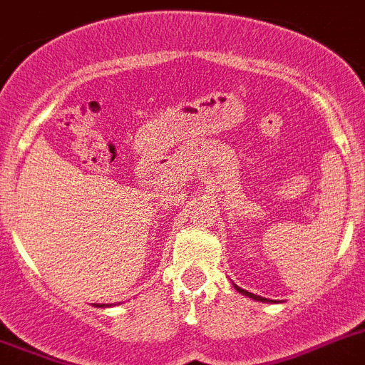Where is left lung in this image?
<instances>
[{"label": "left lung", "instance_id": "8db88e82", "mask_svg": "<svg viewBox=\"0 0 365 365\" xmlns=\"http://www.w3.org/2000/svg\"><path fill=\"white\" fill-rule=\"evenodd\" d=\"M235 288L238 289L240 294L247 295V297L255 299V301H262V303H269V299H266V297H260V295H255V294H251V292H247V289H242V288H240V286H236V284H235ZM272 303H275V301H272Z\"/></svg>", "mask_w": 365, "mask_h": 365}]
</instances>
